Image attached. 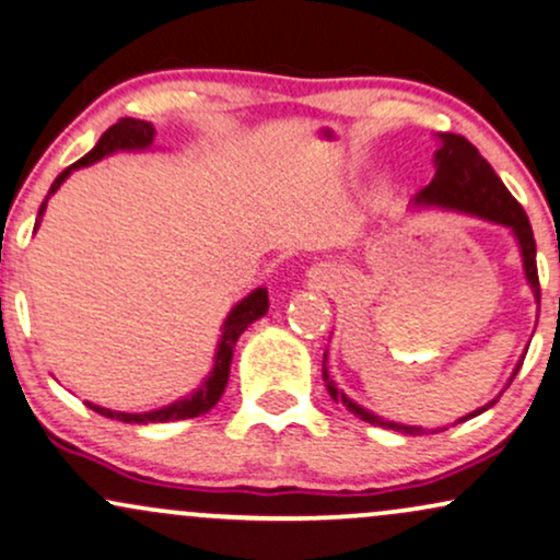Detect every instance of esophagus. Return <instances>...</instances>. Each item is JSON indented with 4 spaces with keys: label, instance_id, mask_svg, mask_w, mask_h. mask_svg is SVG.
<instances>
[{
    "label": "esophagus",
    "instance_id": "34e87169",
    "mask_svg": "<svg viewBox=\"0 0 560 560\" xmlns=\"http://www.w3.org/2000/svg\"><path fill=\"white\" fill-rule=\"evenodd\" d=\"M313 279H318V281H320V279H326V276H320L318 271H315V273H313Z\"/></svg>",
    "mask_w": 560,
    "mask_h": 560
}]
</instances>
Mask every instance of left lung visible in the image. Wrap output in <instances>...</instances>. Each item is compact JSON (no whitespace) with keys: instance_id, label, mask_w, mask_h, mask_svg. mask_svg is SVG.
I'll list each match as a JSON object with an SVG mask.
<instances>
[{"instance_id":"left-lung-1","label":"left lung","mask_w":560,"mask_h":560,"mask_svg":"<svg viewBox=\"0 0 560 560\" xmlns=\"http://www.w3.org/2000/svg\"><path fill=\"white\" fill-rule=\"evenodd\" d=\"M441 145L435 151V174L430 179L428 187H422L417 192L415 203L420 206H441V208H451V211H464L480 215L485 221H495V224L509 226L514 232V237L518 242V250H522V260H524V273H527V281L535 292L537 302H540V279H537V247H535V234H532L529 219L524 213V208L516 203V198L506 190L501 177L493 172V166L488 164L480 156V151L469 143L467 138L454 132H441L438 135ZM522 368L518 362L516 370ZM514 370V375H516ZM511 375V381H514ZM323 381H326L328 394H331L334 401H341L349 412L360 417V420L370 422V425L378 428H388V430H399V433L407 435H422L425 428L417 425H399V422H388L381 420L378 415L368 412L362 409L360 404H354L349 396L341 390L336 383L328 378L326 370V354H323ZM493 407V401L485 404V407L477 409V412L462 417L459 422L469 420V417L482 415L485 409Z\"/></svg>"}]
</instances>
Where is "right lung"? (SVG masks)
<instances>
[{"mask_svg":"<svg viewBox=\"0 0 560 560\" xmlns=\"http://www.w3.org/2000/svg\"><path fill=\"white\" fill-rule=\"evenodd\" d=\"M153 130L151 122H143V119H132V117H125L119 119L117 125H112L109 130L98 138L96 148H93L91 153H85L83 159L75 161L72 166H67V170L59 174L57 179H54L51 185V192L59 190V185L70 177L72 172L80 170V166H88L93 164V161L109 156L114 151H143L153 143ZM49 195H46V200H49ZM46 200L38 208V219H42L44 208H46ZM36 229H38V221H36ZM268 313V292L266 289H255V292L247 294L245 300L240 302V305L232 307V313H229V318L224 320V331H221V341H219V349H215V362H213V370L211 375H208L203 386L195 390L192 396H187V399L182 401H174L170 407H161V409H153V412H143V415H127V412H112V409H104L98 407V404H91L88 401V407L93 409V412L109 417V420H119V422H138V425H148V422H172V420H187V417H198V415H206L208 409L215 407V401L221 399V394H224L226 388V381H229V365H232V354H234V345H237L240 334L245 331L247 326H250L253 320L262 318V315Z\"/></svg>","mask_w":560,"mask_h":560,"instance_id":"add662e5","label":"right lung"}]
</instances>
